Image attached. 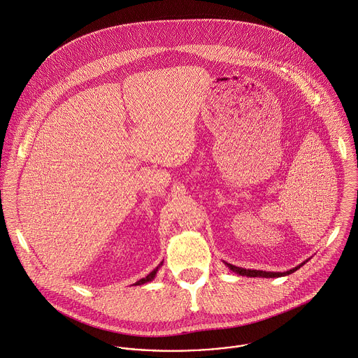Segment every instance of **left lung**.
Wrapping results in <instances>:
<instances>
[{"mask_svg":"<svg viewBox=\"0 0 358 358\" xmlns=\"http://www.w3.org/2000/svg\"><path fill=\"white\" fill-rule=\"evenodd\" d=\"M305 262H302L301 265L295 266L293 269L287 271V272H265V271H257V269H245V268H241V266H235L232 264H228L227 266L229 269H232L234 272L242 275V276H249V278H280V276H286V275H290L295 272L298 268H301Z\"/></svg>","mask_w":358,"mask_h":358,"instance_id":"1","label":"left lung"}]
</instances>
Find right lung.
<instances>
[{
	"label": "right lung",
	"mask_w": 358,
	"mask_h": 358,
	"mask_svg": "<svg viewBox=\"0 0 358 358\" xmlns=\"http://www.w3.org/2000/svg\"><path fill=\"white\" fill-rule=\"evenodd\" d=\"M157 269H159V266H157V268H155V269H153V271H152V272H150V273H149L146 278H142V279H139V280L135 283V286H136V285H143V283H148V282H150V280H152V279L156 276V272H157Z\"/></svg>",
	"instance_id": "1"
}]
</instances>
